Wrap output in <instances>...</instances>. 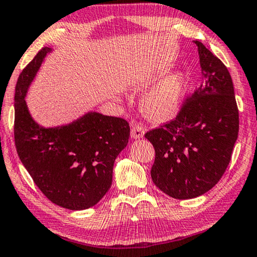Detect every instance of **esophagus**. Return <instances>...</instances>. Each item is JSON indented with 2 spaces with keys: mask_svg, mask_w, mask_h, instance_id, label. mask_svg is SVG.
<instances>
[{
  "mask_svg": "<svg viewBox=\"0 0 257 257\" xmlns=\"http://www.w3.org/2000/svg\"><path fill=\"white\" fill-rule=\"evenodd\" d=\"M145 136V127L140 124L134 125L131 130V138L132 139H141Z\"/></svg>",
  "mask_w": 257,
  "mask_h": 257,
  "instance_id": "34e87169",
  "label": "esophagus"
}]
</instances>
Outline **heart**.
<instances>
[{
	"label": "heart",
	"instance_id": "heart-1",
	"mask_svg": "<svg viewBox=\"0 0 257 257\" xmlns=\"http://www.w3.org/2000/svg\"><path fill=\"white\" fill-rule=\"evenodd\" d=\"M187 89V75L183 71L161 79L141 98V109L148 118L164 121L173 117L182 104Z\"/></svg>",
	"mask_w": 257,
	"mask_h": 257
}]
</instances>
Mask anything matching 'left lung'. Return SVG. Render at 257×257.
Masks as SVG:
<instances>
[{"label": "left lung", "instance_id": "1", "mask_svg": "<svg viewBox=\"0 0 257 257\" xmlns=\"http://www.w3.org/2000/svg\"><path fill=\"white\" fill-rule=\"evenodd\" d=\"M201 84L176 118L146 133L156 153L151 179L175 199H191L215 186L231 161L239 113L232 79L220 59L199 41Z\"/></svg>", "mask_w": 257, "mask_h": 257}]
</instances>
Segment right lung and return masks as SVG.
<instances>
[{"label":"right lung","mask_w":257,"mask_h":257,"mask_svg":"<svg viewBox=\"0 0 257 257\" xmlns=\"http://www.w3.org/2000/svg\"><path fill=\"white\" fill-rule=\"evenodd\" d=\"M51 48H43L19 75L15 93L18 156L44 196L70 211L98 204L112 182L115 159L128 144L123 118L87 111L68 124L44 127L26 103L29 86Z\"/></svg>","instance_id":"add662e5"}]
</instances>
